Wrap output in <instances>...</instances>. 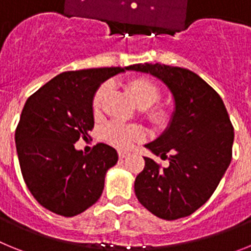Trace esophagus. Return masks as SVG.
<instances>
[{
    "mask_svg": "<svg viewBox=\"0 0 251 251\" xmlns=\"http://www.w3.org/2000/svg\"><path fill=\"white\" fill-rule=\"evenodd\" d=\"M118 156H119V158L123 159V158H126L127 156H129V153H128L127 151H119Z\"/></svg>",
    "mask_w": 251,
    "mask_h": 251,
    "instance_id": "34e87169",
    "label": "esophagus"
}]
</instances>
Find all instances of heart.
I'll return each instance as SVG.
<instances>
[{
	"label": "heart",
	"mask_w": 251,
	"mask_h": 251,
	"mask_svg": "<svg viewBox=\"0 0 251 251\" xmlns=\"http://www.w3.org/2000/svg\"><path fill=\"white\" fill-rule=\"evenodd\" d=\"M127 89L132 100L139 108H145L148 121L153 126L163 127L168 123L171 117L170 109L161 104H154L161 95L158 85L154 81L145 76L133 77L128 81ZM108 90H109L108 84H103L97 89L93 95V109L98 110L100 108ZM143 137H145V129L138 124H122L113 122L108 124L104 129L105 141L118 148H128L133 142L139 141Z\"/></svg>",
	"instance_id": "1"
}]
</instances>
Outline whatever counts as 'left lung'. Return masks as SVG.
<instances>
[{
  "label": "left lung",
  "instance_id": "8db88e82",
  "mask_svg": "<svg viewBox=\"0 0 251 251\" xmlns=\"http://www.w3.org/2000/svg\"><path fill=\"white\" fill-rule=\"evenodd\" d=\"M127 70L153 75L175 99L168 127L145 146L162 158L170 154V166L145 157L134 181L137 199L163 220L188 216L211 197L231 162L234 127L227 110L220 95L188 69L146 63Z\"/></svg>",
  "mask_w": 251,
  "mask_h": 251
}]
</instances>
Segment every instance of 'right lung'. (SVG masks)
<instances>
[{
    "label": "right lung",
    "mask_w": 251,
    "mask_h": 251,
    "mask_svg": "<svg viewBox=\"0 0 251 251\" xmlns=\"http://www.w3.org/2000/svg\"><path fill=\"white\" fill-rule=\"evenodd\" d=\"M127 68L84 69L56 75L26 100L15 133L25 183L37 202L72 217L101 196L106 171L118 153L98 143L84 154L75 150L94 127L93 95L101 83Z\"/></svg>",
    "instance_id": "add662e5"
}]
</instances>
